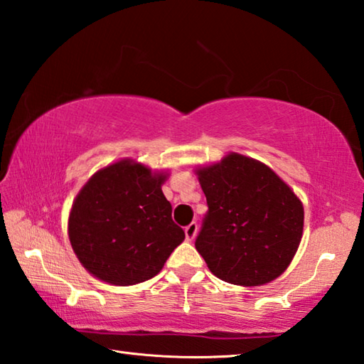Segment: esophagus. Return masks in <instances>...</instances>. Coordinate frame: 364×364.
Listing matches in <instances>:
<instances>
[{"mask_svg":"<svg viewBox=\"0 0 364 364\" xmlns=\"http://www.w3.org/2000/svg\"><path fill=\"white\" fill-rule=\"evenodd\" d=\"M184 234H186V239L188 241H194L196 236H197V223H191L186 228H184Z\"/></svg>","mask_w":364,"mask_h":364,"instance_id":"1","label":"esophagus"}]
</instances>
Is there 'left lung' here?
Masks as SVG:
<instances>
[{
	"instance_id": "obj_1",
	"label": "left lung",
	"mask_w": 364,
	"mask_h": 364,
	"mask_svg": "<svg viewBox=\"0 0 364 364\" xmlns=\"http://www.w3.org/2000/svg\"><path fill=\"white\" fill-rule=\"evenodd\" d=\"M194 171L208 205L196 249L208 269L244 287L279 278L304 234L297 194L268 165L237 152Z\"/></svg>"
}]
</instances>
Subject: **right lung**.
<instances>
[{"instance_id":"1","label":"right lung","mask_w":364,"mask_h":364,"mask_svg":"<svg viewBox=\"0 0 364 364\" xmlns=\"http://www.w3.org/2000/svg\"><path fill=\"white\" fill-rule=\"evenodd\" d=\"M167 178L168 171L122 159L85 183L73 199L67 232L90 274L112 286H133L160 273L184 241L162 193Z\"/></svg>"}]
</instances>
